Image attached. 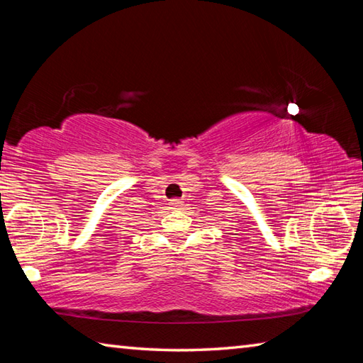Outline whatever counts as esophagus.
I'll return each mask as SVG.
<instances>
[{"label":"esophagus","mask_w":363,"mask_h":363,"mask_svg":"<svg viewBox=\"0 0 363 363\" xmlns=\"http://www.w3.org/2000/svg\"><path fill=\"white\" fill-rule=\"evenodd\" d=\"M181 204H182L181 199H177V198L169 199V206H172V209H177V207H179Z\"/></svg>","instance_id":"34e87169"}]
</instances>
